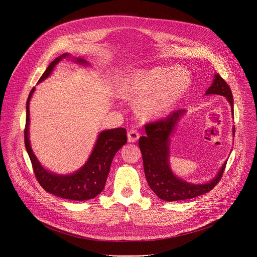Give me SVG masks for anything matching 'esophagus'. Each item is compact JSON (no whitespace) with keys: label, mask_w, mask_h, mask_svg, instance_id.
<instances>
[{"label":"esophagus","mask_w":257,"mask_h":257,"mask_svg":"<svg viewBox=\"0 0 257 257\" xmlns=\"http://www.w3.org/2000/svg\"><path fill=\"white\" fill-rule=\"evenodd\" d=\"M140 139V133L136 129H131L128 132V142L129 143H136Z\"/></svg>","instance_id":"34e87169"}]
</instances>
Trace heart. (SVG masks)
<instances>
[{
  "label": "heart",
  "mask_w": 257,
  "mask_h": 257,
  "mask_svg": "<svg viewBox=\"0 0 257 257\" xmlns=\"http://www.w3.org/2000/svg\"><path fill=\"white\" fill-rule=\"evenodd\" d=\"M191 83V74L178 66L139 69L126 78L123 94L137 99V109L146 118L169 113Z\"/></svg>",
  "instance_id": "1"
}]
</instances>
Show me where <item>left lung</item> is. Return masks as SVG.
<instances>
[{
  "mask_svg": "<svg viewBox=\"0 0 257 257\" xmlns=\"http://www.w3.org/2000/svg\"><path fill=\"white\" fill-rule=\"evenodd\" d=\"M205 94H219L225 97L230 104L233 117L232 92L219 74H214L212 83ZM184 113L185 110H177L165 119L147 124V136L142 137L139 142L148 184L158 198L170 202L192 199L208 193L220 181L227 164L226 160L217 175L205 183L187 182L174 174L170 165V143L178 121ZM234 133L235 128L232 127V137H234Z\"/></svg>",
  "mask_w": 257,
  "mask_h": 257,
  "instance_id": "obj_1",
  "label": "left lung"
}]
</instances>
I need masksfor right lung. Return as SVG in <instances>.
Returning <instances> with one entry per match:
<instances>
[{"label":"right lung","mask_w":257,"mask_h":257,"mask_svg":"<svg viewBox=\"0 0 257 257\" xmlns=\"http://www.w3.org/2000/svg\"><path fill=\"white\" fill-rule=\"evenodd\" d=\"M72 59L73 62L81 66H88L89 63L84 58L73 57L71 54L64 53L54 59L47 70L38 80V83L47 79L53 73L55 67L63 59ZM35 87L29 93L26 104V127H25V146L28 152L35 176L44 190L54 196L74 201H84L97 197L103 190L106 183L110 166L115 153L127 143V131L124 128L103 130L99 133L93 149L86 163L71 174H57L47 170L35 156L30 140V110L29 105Z\"/></svg>","instance_id":"add662e5"}]
</instances>
